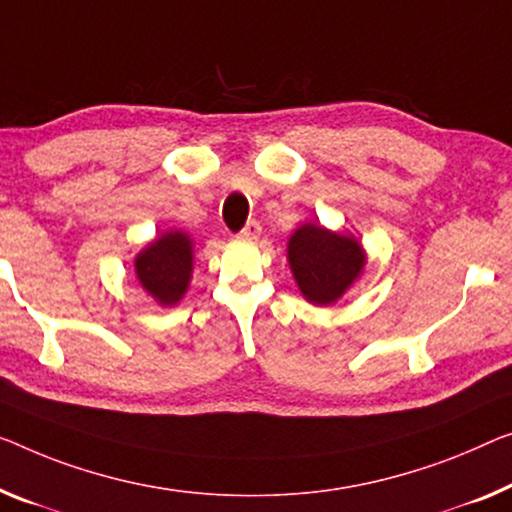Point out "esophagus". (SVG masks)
I'll use <instances>...</instances> for the list:
<instances>
[{"label":"esophagus","instance_id":"obj_1","mask_svg":"<svg viewBox=\"0 0 512 512\" xmlns=\"http://www.w3.org/2000/svg\"><path fill=\"white\" fill-rule=\"evenodd\" d=\"M259 234H262V227H259L257 220H250V223L243 227L239 236L243 241H255V239H259Z\"/></svg>","mask_w":512,"mask_h":512}]
</instances>
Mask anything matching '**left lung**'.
I'll use <instances>...</instances> for the list:
<instances>
[{"label":"left lung","mask_w":512,"mask_h":512,"mask_svg":"<svg viewBox=\"0 0 512 512\" xmlns=\"http://www.w3.org/2000/svg\"><path fill=\"white\" fill-rule=\"evenodd\" d=\"M287 262L303 299L326 308L338 303L363 276L368 253L352 234L303 223L289 236Z\"/></svg>","instance_id":"left-lung-1"}]
</instances>
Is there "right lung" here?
Listing matches in <instances>:
<instances>
[{
  "mask_svg": "<svg viewBox=\"0 0 512 512\" xmlns=\"http://www.w3.org/2000/svg\"><path fill=\"white\" fill-rule=\"evenodd\" d=\"M193 264V239L181 230H170L135 255V278L158 305L172 308L188 292Z\"/></svg>",
  "mask_w": 512,
  "mask_h": 512,
  "instance_id": "right-lung-1",
  "label": "right lung"
}]
</instances>
